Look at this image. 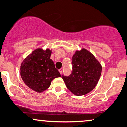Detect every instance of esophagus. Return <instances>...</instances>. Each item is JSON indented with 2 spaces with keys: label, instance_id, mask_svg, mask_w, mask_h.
Listing matches in <instances>:
<instances>
[{
  "label": "esophagus",
  "instance_id": "34e87169",
  "mask_svg": "<svg viewBox=\"0 0 127 127\" xmlns=\"http://www.w3.org/2000/svg\"><path fill=\"white\" fill-rule=\"evenodd\" d=\"M59 72H60V74H62V71H63V69L62 68H60L59 70Z\"/></svg>",
  "mask_w": 127,
  "mask_h": 127
}]
</instances>
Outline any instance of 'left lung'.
Returning <instances> with one entry per match:
<instances>
[{
	"label": "left lung",
	"instance_id": "1",
	"mask_svg": "<svg viewBox=\"0 0 127 127\" xmlns=\"http://www.w3.org/2000/svg\"><path fill=\"white\" fill-rule=\"evenodd\" d=\"M72 72L62 75L67 87L75 95H83L91 92L98 82L102 72L99 62L85 49L76 51L72 58Z\"/></svg>",
	"mask_w": 127,
	"mask_h": 127
}]
</instances>
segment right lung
Wrapping results in <instances>:
<instances>
[{
	"label": "right lung",
	"instance_id": "1",
	"mask_svg": "<svg viewBox=\"0 0 127 127\" xmlns=\"http://www.w3.org/2000/svg\"><path fill=\"white\" fill-rule=\"evenodd\" d=\"M51 53L49 49H37L21 63L20 73L23 81L30 89L38 93L46 90L53 79L61 76L50 58Z\"/></svg>",
	"mask_w": 127,
	"mask_h": 127
}]
</instances>
